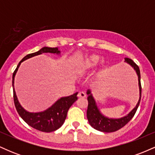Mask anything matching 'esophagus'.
Here are the masks:
<instances>
[{
    "instance_id": "obj_1",
    "label": "esophagus",
    "mask_w": 155,
    "mask_h": 155,
    "mask_svg": "<svg viewBox=\"0 0 155 155\" xmlns=\"http://www.w3.org/2000/svg\"><path fill=\"white\" fill-rule=\"evenodd\" d=\"M78 97H79V98H84V97H86V94L84 92H79V93H78Z\"/></svg>"
}]
</instances>
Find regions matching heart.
Instances as JSON below:
<instances>
[{"instance_id":"heart-1","label":"heart","mask_w":155,"mask_h":155,"mask_svg":"<svg viewBox=\"0 0 155 155\" xmlns=\"http://www.w3.org/2000/svg\"><path fill=\"white\" fill-rule=\"evenodd\" d=\"M98 64L103 66L104 64V60H100V57L97 54H90L84 58L82 60L76 64L75 71L79 73H84L92 70Z\"/></svg>"}]
</instances>
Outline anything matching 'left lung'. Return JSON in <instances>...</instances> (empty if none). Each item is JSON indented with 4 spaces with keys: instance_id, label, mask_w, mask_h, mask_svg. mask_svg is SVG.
<instances>
[{
    "instance_id": "left-lung-1",
    "label": "left lung",
    "mask_w": 155,
    "mask_h": 155,
    "mask_svg": "<svg viewBox=\"0 0 155 155\" xmlns=\"http://www.w3.org/2000/svg\"><path fill=\"white\" fill-rule=\"evenodd\" d=\"M124 62L129 64L134 69L137 74V76H138L139 99H138V101L136 106L127 115L120 117V118H110V117H108L103 114L100 108H98L97 104H96V101L94 98L93 95H92L91 90L89 89L87 91V94L88 95V107L87 111V117L89 124L97 130L105 133H111L122 128L133 118L137 111V108L139 106L140 97H141V86H140V74L139 68L130 58H124Z\"/></svg>"
}]
</instances>
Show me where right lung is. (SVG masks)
Here are the masks:
<instances>
[{
	"instance_id": "add662e5",
	"label": "right lung",
	"mask_w": 155,
	"mask_h": 155,
	"mask_svg": "<svg viewBox=\"0 0 155 155\" xmlns=\"http://www.w3.org/2000/svg\"><path fill=\"white\" fill-rule=\"evenodd\" d=\"M43 53H51V54L60 56L59 48L48 47H44L36 52L26 55L19 62L17 68L14 72L13 76H12V87H13L14 101H15V107L21 118L33 128L42 131V132L50 133L60 128L63 125L65 119H66L68 111L72 106V104L78 99V92H76L70 96L60 97L58 101H55L50 107L43 111L30 112L25 109L20 104L18 98H17V96L16 95L15 89V77L21 63L29 58L41 54Z\"/></svg>"
}]
</instances>
